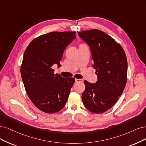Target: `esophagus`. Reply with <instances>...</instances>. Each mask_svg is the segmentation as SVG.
<instances>
[{
  "mask_svg": "<svg viewBox=\"0 0 146 146\" xmlns=\"http://www.w3.org/2000/svg\"><path fill=\"white\" fill-rule=\"evenodd\" d=\"M75 81H76V83L78 82H83V80L81 79H75Z\"/></svg>",
  "mask_w": 146,
  "mask_h": 146,
  "instance_id": "1",
  "label": "esophagus"
}]
</instances>
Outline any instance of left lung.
I'll list each match as a JSON object with an SVG mask.
<instances>
[{
  "label": "left lung",
  "instance_id": "8db88e82",
  "mask_svg": "<svg viewBox=\"0 0 146 146\" xmlns=\"http://www.w3.org/2000/svg\"><path fill=\"white\" fill-rule=\"evenodd\" d=\"M78 35L90 48L93 67L98 78L96 84L84 80L85 89L82 100L88 110L100 114L115 105L125 88L126 56L119 43L100 30L84 31Z\"/></svg>",
  "mask_w": 146,
  "mask_h": 146
}]
</instances>
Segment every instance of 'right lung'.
I'll return each mask as SVG.
<instances>
[{
  "label": "right lung",
  "instance_id": "1",
  "mask_svg": "<svg viewBox=\"0 0 146 146\" xmlns=\"http://www.w3.org/2000/svg\"><path fill=\"white\" fill-rule=\"evenodd\" d=\"M75 32H52L32 40L24 53L20 72L26 92L38 109L48 114L66 105L75 79L54 74L61 66L65 48L76 38Z\"/></svg>",
  "mask_w": 146,
  "mask_h": 146
}]
</instances>
